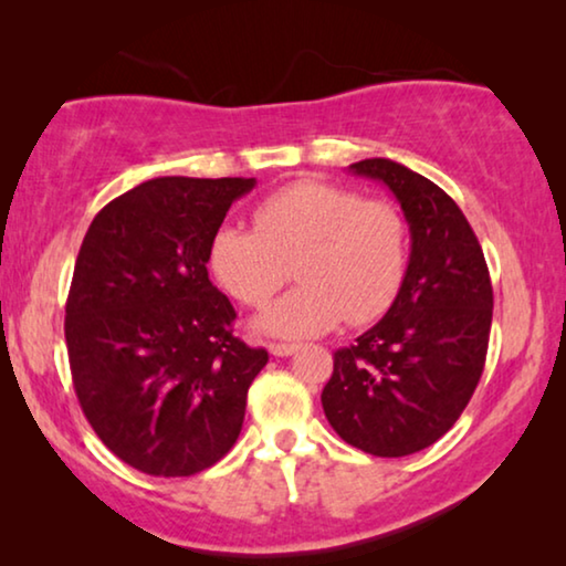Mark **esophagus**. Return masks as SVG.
<instances>
[{
    "label": "esophagus",
    "instance_id": "esophagus-1",
    "mask_svg": "<svg viewBox=\"0 0 566 566\" xmlns=\"http://www.w3.org/2000/svg\"><path fill=\"white\" fill-rule=\"evenodd\" d=\"M298 347L301 345L296 343H270V353L277 355V358H289V355L298 353Z\"/></svg>",
    "mask_w": 566,
    "mask_h": 566
}]
</instances>
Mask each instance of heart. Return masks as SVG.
<instances>
[{"label":"heart","mask_w":566,"mask_h":566,"mask_svg":"<svg viewBox=\"0 0 566 566\" xmlns=\"http://www.w3.org/2000/svg\"><path fill=\"white\" fill-rule=\"evenodd\" d=\"M254 231L221 227L208 268L244 306H262L293 275L298 285L258 319L277 337H316L347 316L376 322L397 301L409 265V229L397 206L343 185L298 180L252 208Z\"/></svg>","instance_id":"1"}]
</instances>
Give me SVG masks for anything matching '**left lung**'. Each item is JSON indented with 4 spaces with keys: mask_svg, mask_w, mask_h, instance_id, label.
<instances>
[{
    "mask_svg": "<svg viewBox=\"0 0 566 566\" xmlns=\"http://www.w3.org/2000/svg\"><path fill=\"white\" fill-rule=\"evenodd\" d=\"M350 169L397 196L412 252L384 319L335 353L322 407L345 443L399 459L443 438L467 409L490 345L492 281L474 229L446 190L391 159Z\"/></svg>",
    "mask_w": 566,
    "mask_h": 566,
    "instance_id": "8db88e82",
    "label": "left lung"
}]
</instances>
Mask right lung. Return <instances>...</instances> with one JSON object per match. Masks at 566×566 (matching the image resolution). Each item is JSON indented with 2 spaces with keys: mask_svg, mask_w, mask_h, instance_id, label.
<instances>
[{
  "mask_svg": "<svg viewBox=\"0 0 566 566\" xmlns=\"http://www.w3.org/2000/svg\"><path fill=\"white\" fill-rule=\"evenodd\" d=\"M254 177H157L90 223L66 298L76 399L97 438L149 476H192L237 443L265 347L234 335L208 247Z\"/></svg>",
  "mask_w": 566,
  "mask_h": 566,
  "instance_id": "obj_1",
  "label": "right lung"
}]
</instances>
